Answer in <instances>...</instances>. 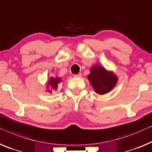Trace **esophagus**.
Segmentation results:
<instances>
[{
    "mask_svg": "<svg viewBox=\"0 0 152 152\" xmlns=\"http://www.w3.org/2000/svg\"><path fill=\"white\" fill-rule=\"evenodd\" d=\"M74 76L76 77V78H80V77L82 76V74L79 73V74H75V75H74Z\"/></svg>",
    "mask_w": 152,
    "mask_h": 152,
    "instance_id": "1",
    "label": "esophagus"
}]
</instances>
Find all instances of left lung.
I'll return each instance as SVG.
<instances>
[{
	"mask_svg": "<svg viewBox=\"0 0 152 152\" xmlns=\"http://www.w3.org/2000/svg\"><path fill=\"white\" fill-rule=\"evenodd\" d=\"M87 76L95 92L100 95L112 91L118 80L114 72L100 65H94L90 69V73Z\"/></svg>",
	"mask_w": 152,
	"mask_h": 152,
	"instance_id": "obj_1",
	"label": "left lung"
}]
</instances>
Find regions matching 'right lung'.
I'll return each mask as SVG.
<instances>
[{"label": "right lung", "mask_w": 152, "mask_h": 152, "mask_svg": "<svg viewBox=\"0 0 152 152\" xmlns=\"http://www.w3.org/2000/svg\"><path fill=\"white\" fill-rule=\"evenodd\" d=\"M62 82V78L61 77L55 75L52 76L48 79L46 83V91L50 94L52 93V90L56 91L58 87V85Z\"/></svg>", "instance_id": "right-lung-1"}]
</instances>
